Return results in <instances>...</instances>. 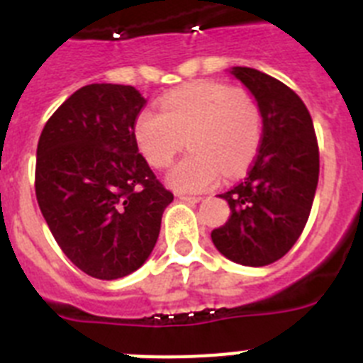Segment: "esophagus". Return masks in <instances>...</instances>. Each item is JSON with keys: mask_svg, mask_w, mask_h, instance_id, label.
Wrapping results in <instances>:
<instances>
[{"mask_svg": "<svg viewBox=\"0 0 363 363\" xmlns=\"http://www.w3.org/2000/svg\"><path fill=\"white\" fill-rule=\"evenodd\" d=\"M178 198L179 200H184V201H187V203H200L201 201V196H191V194H178Z\"/></svg>", "mask_w": 363, "mask_h": 363, "instance_id": "esophagus-1", "label": "esophagus"}]
</instances>
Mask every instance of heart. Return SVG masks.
<instances>
[{
	"instance_id": "b5f03b06",
	"label": "heart",
	"mask_w": 363,
	"mask_h": 363,
	"mask_svg": "<svg viewBox=\"0 0 363 363\" xmlns=\"http://www.w3.org/2000/svg\"><path fill=\"white\" fill-rule=\"evenodd\" d=\"M134 138L154 169L171 165L187 140L191 152L169 174L178 191L201 192L221 174L238 178L251 165L262 140V114L247 92L220 82L182 86L160 101V114L142 111Z\"/></svg>"
}]
</instances>
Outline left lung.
<instances>
[{
	"label": "left lung",
	"mask_w": 363,
	"mask_h": 363,
	"mask_svg": "<svg viewBox=\"0 0 363 363\" xmlns=\"http://www.w3.org/2000/svg\"><path fill=\"white\" fill-rule=\"evenodd\" d=\"M233 74L258 101L264 130L247 178L220 194L230 216L211 238L236 264L264 267L291 251L309 220L318 142L309 111L293 89L249 67H234Z\"/></svg>",
	"instance_id": "left-lung-1"
}]
</instances>
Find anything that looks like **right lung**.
<instances>
[{"mask_svg": "<svg viewBox=\"0 0 363 363\" xmlns=\"http://www.w3.org/2000/svg\"><path fill=\"white\" fill-rule=\"evenodd\" d=\"M145 104L130 85H85L57 107L38 142L41 214L67 258L98 280L145 264L174 200L138 150L134 121Z\"/></svg>", "mask_w": 363, "mask_h": 363, "instance_id": "right-lung-1", "label": "right lung"}]
</instances>
